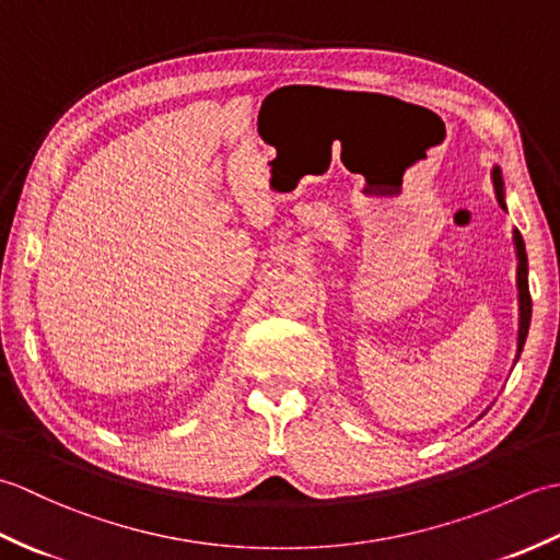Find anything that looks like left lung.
Here are the masks:
<instances>
[{"label":"left lung","mask_w":560,"mask_h":560,"mask_svg":"<svg viewBox=\"0 0 560 560\" xmlns=\"http://www.w3.org/2000/svg\"><path fill=\"white\" fill-rule=\"evenodd\" d=\"M493 185H495L498 201H501V207L505 209L503 177H501V168H498V165L493 168ZM515 247H517V291H520V335H517V353H520L527 341L529 319H532V295H529V283H527V253H525V241H522L520 231H515Z\"/></svg>","instance_id":"left-lung-1"}]
</instances>
